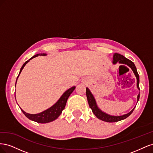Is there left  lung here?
Here are the masks:
<instances>
[{"label":"left lung","instance_id":"1","mask_svg":"<svg viewBox=\"0 0 153 153\" xmlns=\"http://www.w3.org/2000/svg\"><path fill=\"white\" fill-rule=\"evenodd\" d=\"M117 62H119L120 64H124V65H127L130 68L132 71H133L134 74L137 78V86L138 90H140L139 88V75H138V72L137 71V68L135 66V64H134L130 60L128 59L125 57H124L123 55L115 53L114 54V57H113V64H116ZM124 66V65H121ZM86 96H87V98L88 101V103L89 105L90 108L92 109V112L94 113V114L96 115L97 118H98L99 119L101 120V121H103L105 122H108V123H114V122H117L119 121H121V120H123L124 119L127 118L128 116H129L133 112V111L135 109L134 108L131 112H129V113L124 114L123 115H120V116H113V115H110L107 114H106L103 112H102L99 108L98 106H97L96 100L94 98L93 95L92 94L90 90L88 89L87 87L86 88ZM140 98V92L138 94L137 96V102L139 100Z\"/></svg>","mask_w":153,"mask_h":153}]
</instances>
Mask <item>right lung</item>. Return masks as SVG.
Returning <instances> with one entry per match:
<instances>
[{"label": "right lung", "mask_w": 153, "mask_h": 153, "mask_svg": "<svg viewBox=\"0 0 153 153\" xmlns=\"http://www.w3.org/2000/svg\"><path fill=\"white\" fill-rule=\"evenodd\" d=\"M46 55L47 54L45 53H41V54H36L35 55H34L33 57H31L29 60L33 59L38 55ZM26 61L23 66H22L20 71V73L18 76H17L16 78V81L18 76H19L20 73L22 72V70L23 69V68H24V66H25V64L29 61ZM75 87H72L70 89H69L68 90H67L62 95V96L60 98V99L57 101V103L54 104L52 106H51L50 108H49L48 109L46 110L43 112H41L39 114H30L28 113H26L25 112H24L22 108L21 110L22 111V112L24 113V114L25 115V116L29 119L30 120H32V121L37 122L38 123H48L50 122H52L54 120H55L56 119L58 118V117L62 113V110L65 108V106L67 102V100L69 98V96H70V94L72 93L73 91L75 90Z\"/></svg>", "instance_id": "1"}]
</instances>
